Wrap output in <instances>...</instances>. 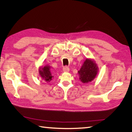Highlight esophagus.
<instances>
[{
    "instance_id": "34e87169",
    "label": "esophagus",
    "mask_w": 132,
    "mask_h": 132,
    "mask_svg": "<svg viewBox=\"0 0 132 132\" xmlns=\"http://www.w3.org/2000/svg\"><path fill=\"white\" fill-rule=\"evenodd\" d=\"M63 70L64 71V72H68V71H69V68L68 67L65 66L64 67H63Z\"/></svg>"
}]
</instances>
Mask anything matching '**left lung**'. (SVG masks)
Returning a JSON list of instances; mask_svg holds the SVG:
<instances>
[{
	"label": "left lung",
	"instance_id": "obj_1",
	"mask_svg": "<svg viewBox=\"0 0 132 132\" xmlns=\"http://www.w3.org/2000/svg\"><path fill=\"white\" fill-rule=\"evenodd\" d=\"M98 73V67L95 62L91 59H86L81 68L78 71L79 79L83 83H88L96 78Z\"/></svg>",
	"mask_w": 132,
	"mask_h": 132
}]
</instances>
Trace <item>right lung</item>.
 <instances>
[{
	"mask_svg": "<svg viewBox=\"0 0 132 132\" xmlns=\"http://www.w3.org/2000/svg\"><path fill=\"white\" fill-rule=\"evenodd\" d=\"M51 67L49 65H46L44 67H40L39 69V74L43 80L46 82H50L52 80L53 76L52 75L50 70Z\"/></svg>",
	"mask_w": 132,
	"mask_h": 132,
	"instance_id": "1",
	"label": "right lung"
}]
</instances>
